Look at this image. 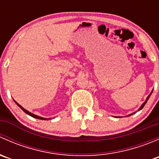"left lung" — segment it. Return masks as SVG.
Wrapping results in <instances>:
<instances>
[{"mask_svg":"<svg viewBox=\"0 0 159 159\" xmlns=\"http://www.w3.org/2000/svg\"><path fill=\"white\" fill-rule=\"evenodd\" d=\"M152 92H151V94H149V95L148 96V98H147V99H146V100H145V102H144V103H143V104H142V106H141V108H139V110H142V108H143V107H144V106H145V104H146L147 101H148V98H150V96H151V94H152Z\"/></svg>","mask_w":159,"mask_h":159,"instance_id":"1","label":"left lung"}]
</instances>
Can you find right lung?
I'll list each match as a JSON object with an SVG mask.
<instances>
[{"label": "right lung", "mask_w": 159, "mask_h": 159, "mask_svg": "<svg viewBox=\"0 0 159 159\" xmlns=\"http://www.w3.org/2000/svg\"><path fill=\"white\" fill-rule=\"evenodd\" d=\"M14 102H15L16 104H17V105H18L19 107H20V108H21L22 110L24 111L25 112V113L26 114H28V115H29L30 116H31V117H33V118H38V119H41V120H48V118H42V117H40V116H38V115H34V114H32V113H30V112H29L28 111H27L26 109H25V108H23V107L22 106H20V105H19L18 103H17V102H16L15 101H14Z\"/></svg>", "instance_id": "add662e5"}]
</instances>
